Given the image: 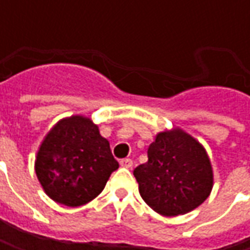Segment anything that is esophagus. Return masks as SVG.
Here are the masks:
<instances>
[{
  "mask_svg": "<svg viewBox=\"0 0 250 250\" xmlns=\"http://www.w3.org/2000/svg\"><path fill=\"white\" fill-rule=\"evenodd\" d=\"M132 165H134L132 159H128V158H125V159H122V161H120V166H122V167L131 168L132 167Z\"/></svg>",
  "mask_w": 250,
  "mask_h": 250,
  "instance_id": "1",
  "label": "esophagus"
}]
</instances>
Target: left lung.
I'll use <instances>...</instances> for the list:
<instances>
[{
  "instance_id": "obj_1",
  "label": "left lung",
  "mask_w": 250,
  "mask_h": 250,
  "mask_svg": "<svg viewBox=\"0 0 250 250\" xmlns=\"http://www.w3.org/2000/svg\"><path fill=\"white\" fill-rule=\"evenodd\" d=\"M148 161L134 170L139 193L163 215L191 211L209 197L213 171L204 147L182 130L158 134Z\"/></svg>"
}]
</instances>
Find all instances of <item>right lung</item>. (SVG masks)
<instances>
[{"label": "right lung", "instance_id": "add662e5", "mask_svg": "<svg viewBox=\"0 0 250 250\" xmlns=\"http://www.w3.org/2000/svg\"><path fill=\"white\" fill-rule=\"evenodd\" d=\"M118 167L108 141L99 134L98 125L83 116L57 123L36 159V174L45 193L71 208L96 198Z\"/></svg>", "mask_w": 250, "mask_h": 250}]
</instances>
